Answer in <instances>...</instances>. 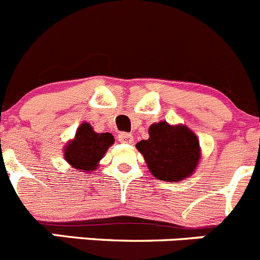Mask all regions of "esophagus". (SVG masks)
<instances>
[{"instance_id": "esophagus-1", "label": "esophagus", "mask_w": 260, "mask_h": 260, "mask_svg": "<svg viewBox=\"0 0 260 260\" xmlns=\"http://www.w3.org/2000/svg\"><path fill=\"white\" fill-rule=\"evenodd\" d=\"M118 140L122 144H132L133 141V136L131 135V133H127V132H122L120 135L118 136Z\"/></svg>"}]
</instances>
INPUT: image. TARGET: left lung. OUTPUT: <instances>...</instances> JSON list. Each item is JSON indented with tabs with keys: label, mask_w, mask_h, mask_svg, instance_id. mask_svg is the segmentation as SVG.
<instances>
[{
	"label": "left lung",
	"mask_w": 260,
	"mask_h": 260,
	"mask_svg": "<svg viewBox=\"0 0 260 260\" xmlns=\"http://www.w3.org/2000/svg\"><path fill=\"white\" fill-rule=\"evenodd\" d=\"M149 140L137 142L152 176L160 181L179 182L187 178L200 160V144L186 125L159 122L150 125Z\"/></svg>",
	"instance_id": "8db88e82"
}]
</instances>
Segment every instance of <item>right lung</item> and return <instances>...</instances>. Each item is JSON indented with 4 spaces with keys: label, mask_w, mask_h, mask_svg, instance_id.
<instances>
[{
    "label": "right lung",
    "mask_w": 260,
    "mask_h": 260,
    "mask_svg": "<svg viewBox=\"0 0 260 260\" xmlns=\"http://www.w3.org/2000/svg\"><path fill=\"white\" fill-rule=\"evenodd\" d=\"M113 144L111 133H96L89 123H82L75 137L65 146L64 157L73 168L84 172L94 171Z\"/></svg>",
    "instance_id": "1"
}]
</instances>
